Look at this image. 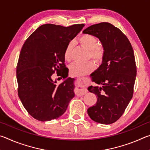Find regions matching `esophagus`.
<instances>
[{"label":"esophagus","mask_w":150,"mask_h":150,"mask_svg":"<svg viewBox=\"0 0 150 150\" xmlns=\"http://www.w3.org/2000/svg\"><path fill=\"white\" fill-rule=\"evenodd\" d=\"M77 80H81V81H83L84 83H87V80L85 78H82V77H77ZM87 93V90L85 88H81V89H78L76 91V93L75 94L77 95V96H81V95H84L85 94H86Z\"/></svg>","instance_id":"34e87169"}]
</instances>
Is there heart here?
<instances>
[{
  "mask_svg": "<svg viewBox=\"0 0 150 150\" xmlns=\"http://www.w3.org/2000/svg\"><path fill=\"white\" fill-rule=\"evenodd\" d=\"M79 42L83 47L88 50V57L93 58L96 62L100 63L103 60L105 55V50L103 46L98 45L97 38L94 35L85 34L81 35ZM73 42H69L66 46L63 56L67 62H70L72 59ZM95 65L92 61L85 63L75 62L69 65V73L72 76H81L87 74L95 69Z\"/></svg>",
  "mask_w": 150,
  "mask_h": 150,
  "instance_id": "heart-1",
  "label": "heart"
}]
</instances>
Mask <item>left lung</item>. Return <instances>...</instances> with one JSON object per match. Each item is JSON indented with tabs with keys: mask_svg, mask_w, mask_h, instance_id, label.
I'll use <instances>...</instances> for the list:
<instances>
[{
	"mask_svg": "<svg viewBox=\"0 0 150 150\" xmlns=\"http://www.w3.org/2000/svg\"><path fill=\"white\" fill-rule=\"evenodd\" d=\"M83 32L98 38L105 50L102 64L91 75L93 82L100 87L88 88L97 97L88 115L96 122L112 124L123 115L133 96L137 72L133 48L126 35L108 22L92 25Z\"/></svg>",
	"mask_w": 150,
	"mask_h": 150,
	"instance_id": "obj_1",
	"label": "left lung"
}]
</instances>
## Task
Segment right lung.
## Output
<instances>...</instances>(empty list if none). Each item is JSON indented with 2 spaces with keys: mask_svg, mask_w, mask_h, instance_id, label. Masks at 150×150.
<instances>
[{
  "mask_svg": "<svg viewBox=\"0 0 150 150\" xmlns=\"http://www.w3.org/2000/svg\"><path fill=\"white\" fill-rule=\"evenodd\" d=\"M84 24L65 27L42 25L28 38L16 67L18 94L30 115L42 122L56 119L67 110L74 97V79L67 78L59 85L53 81L55 73L65 79L63 56L67 45Z\"/></svg>",
  "mask_w": 150,
  "mask_h": 150,
  "instance_id": "right-lung-1",
  "label": "right lung"
}]
</instances>
